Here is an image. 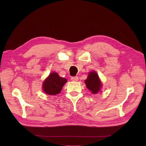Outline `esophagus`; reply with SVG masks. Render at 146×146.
I'll return each instance as SVG.
<instances>
[{
    "instance_id": "esophagus-1",
    "label": "esophagus",
    "mask_w": 146,
    "mask_h": 146,
    "mask_svg": "<svg viewBox=\"0 0 146 146\" xmlns=\"http://www.w3.org/2000/svg\"><path fill=\"white\" fill-rule=\"evenodd\" d=\"M70 79H71V80L73 82H77L78 80V77L77 76L72 77Z\"/></svg>"
}]
</instances>
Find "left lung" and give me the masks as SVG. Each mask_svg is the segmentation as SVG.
<instances>
[{
  "instance_id": "left-lung-1",
  "label": "left lung",
  "mask_w": 146,
  "mask_h": 146,
  "mask_svg": "<svg viewBox=\"0 0 146 146\" xmlns=\"http://www.w3.org/2000/svg\"><path fill=\"white\" fill-rule=\"evenodd\" d=\"M85 83L88 89L90 90L92 94H97L101 89L102 83L98 74L95 71H91L89 73Z\"/></svg>"
}]
</instances>
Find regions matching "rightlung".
<instances>
[{"label":"right lung","instance_id":"right-lung-1","mask_svg":"<svg viewBox=\"0 0 146 146\" xmlns=\"http://www.w3.org/2000/svg\"><path fill=\"white\" fill-rule=\"evenodd\" d=\"M66 82L65 78L60 77L56 72H52L44 81L42 89L46 94L55 96L60 93Z\"/></svg>","mask_w":146,"mask_h":146}]
</instances>
